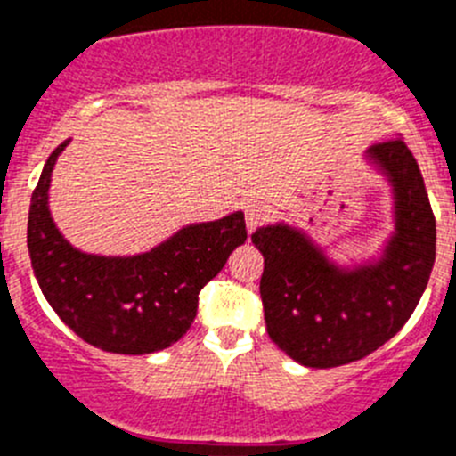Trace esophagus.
Here are the masks:
<instances>
[{
  "instance_id": "obj_1",
  "label": "esophagus",
  "mask_w": 456,
  "mask_h": 456,
  "mask_svg": "<svg viewBox=\"0 0 456 456\" xmlns=\"http://www.w3.org/2000/svg\"><path fill=\"white\" fill-rule=\"evenodd\" d=\"M268 220V208H265V204L261 202H249L248 207H245V223H248V232H256L261 224Z\"/></svg>"
}]
</instances>
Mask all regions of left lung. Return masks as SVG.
Returning a JSON list of instances; mask_svg holds the SVG:
<instances>
[{
  "label": "left lung",
  "mask_w": 456,
  "mask_h": 456,
  "mask_svg": "<svg viewBox=\"0 0 456 456\" xmlns=\"http://www.w3.org/2000/svg\"><path fill=\"white\" fill-rule=\"evenodd\" d=\"M395 192V233L377 264L340 270L305 233L270 224L252 233L264 254L261 302L279 350L309 368L352 363L411 318L436 256V220L411 150L400 136L368 150Z\"/></svg>",
  "instance_id": "8db88e82"
}]
</instances>
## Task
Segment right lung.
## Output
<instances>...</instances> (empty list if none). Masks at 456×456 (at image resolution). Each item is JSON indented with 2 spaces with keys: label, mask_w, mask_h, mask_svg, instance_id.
<instances>
[{
  "label": "right lung",
  "mask_w": 456,
  "mask_h": 456,
  "mask_svg": "<svg viewBox=\"0 0 456 456\" xmlns=\"http://www.w3.org/2000/svg\"><path fill=\"white\" fill-rule=\"evenodd\" d=\"M69 141L49 154L28 207L27 245L49 306L77 336L116 354H150L177 343L198 315L200 290L245 243L243 213L191 224L138 256L84 254L49 216L52 170Z\"/></svg>",
  "instance_id": "right-lung-1"
}]
</instances>
